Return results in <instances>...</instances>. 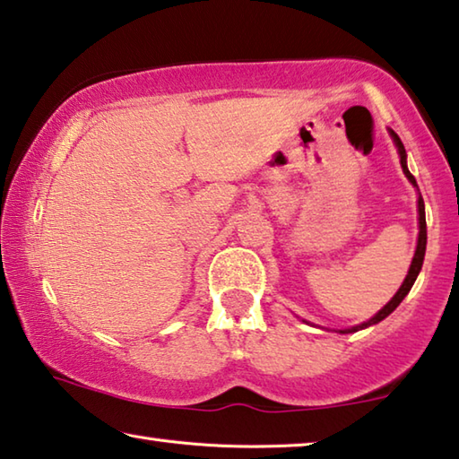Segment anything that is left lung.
<instances>
[{"instance_id": "left-lung-1", "label": "left lung", "mask_w": 459, "mask_h": 459, "mask_svg": "<svg viewBox=\"0 0 459 459\" xmlns=\"http://www.w3.org/2000/svg\"><path fill=\"white\" fill-rule=\"evenodd\" d=\"M388 133H390V136H392V141H394V144H396V151H398V157H400V167H403V171H404L406 179H409L411 184H412V187H417V192H419L417 179L412 178V173L409 171V165H406V151H404V144H403V141H400L398 134H396L394 130H392V128H388ZM417 210H419V238H417V249H414V257H412V261H411L409 273H406V278H404V281H403V286L398 288V292H396L394 296H392V300L386 304V307H384L382 310H377L376 315H374L372 318H369V321L361 323V325H358V326H351V329H339V333H343V334H345V333H358V331H361V329H368V326L377 325L380 321H384V318H386L388 315H392V312L396 310L398 304L404 300V296L411 292L412 283H414V280H417V275H419V272H420V267H423L425 249H427L425 202H423V195H420V192H419V200H417Z\"/></svg>"}]
</instances>
